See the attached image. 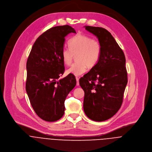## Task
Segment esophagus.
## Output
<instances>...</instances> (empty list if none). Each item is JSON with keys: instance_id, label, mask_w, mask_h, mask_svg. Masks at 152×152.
<instances>
[{"instance_id": "obj_1", "label": "esophagus", "mask_w": 152, "mask_h": 152, "mask_svg": "<svg viewBox=\"0 0 152 152\" xmlns=\"http://www.w3.org/2000/svg\"><path fill=\"white\" fill-rule=\"evenodd\" d=\"M76 81H77V86H79V77H76Z\"/></svg>"}]
</instances>
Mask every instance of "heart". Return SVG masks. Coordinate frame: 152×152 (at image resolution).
I'll use <instances>...</instances> for the list:
<instances>
[{
  "mask_svg": "<svg viewBox=\"0 0 152 152\" xmlns=\"http://www.w3.org/2000/svg\"><path fill=\"white\" fill-rule=\"evenodd\" d=\"M69 46V48L64 47L61 52L64 64L70 66L75 56L77 61L67 70L68 73L80 76L86 71L87 67H94L99 59L101 45L98 41L89 36L76 35L70 39Z\"/></svg>",
  "mask_w": 152,
  "mask_h": 152,
  "instance_id": "heart-1",
  "label": "heart"
}]
</instances>
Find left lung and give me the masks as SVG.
Masks as SVG:
<instances>
[{
	"label": "left lung",
	"instance_id": "left-lung-1",
	"mask_svg": "<svg viewBox=\"0 0 152 152\" xmlns=\"http://www.w3.org/2000/svg\"><path fill=\"white\" fill-rule=\"evenodd\" d=\"M101 45L99 59L90 71L79 79L85 92L83 110L95 121H104L120 110L127 84L126 57L111 34L105 28L85 26Z\"/></svg>",
	"mask_w": 152,
	"mask_h": 152
}]
</instances>
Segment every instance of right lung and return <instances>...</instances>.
I'll return each instance as SVG.
<instances>
[{
  "label": "right lung",
  "mask_w": 152,
  "mask_h": 152,
  "mask_svg": "<svg viewBox=\"0 0 152 152\" xmlns=\"http://www.w3.org/2000/svg\"><path fill=\"white\" fill-rule=\"evenodd\" d=\"M72 32L76 31L67 25L48 29L36 39L27 60L26 91L34 111L46 121L63 117L65 99L76 85L72 74L59 79L65 70L61 52Z\"/></svg>",
  "instance_id": "add662e5"
}]
</instances>
